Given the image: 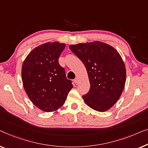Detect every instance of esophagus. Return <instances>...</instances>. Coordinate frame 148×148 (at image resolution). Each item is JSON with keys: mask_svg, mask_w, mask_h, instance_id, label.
Masks as SVG:
<instances>
[{"mask_svg": "<svg viewBox=\"0 0 148 148\" xmlns=\"http://www.w3.org/2000/svg\"><path fill=\"white\" fill-rule=\"evenodd\" d=\"M74 82H75V84H76V85L77 84H78V83H79V80H78V78H76V79H74Z\"/></svg>", "mask_w": 148, "mask_h": 148, "instance_id": "34e87169", "label": "esophagus"}]
</instances>
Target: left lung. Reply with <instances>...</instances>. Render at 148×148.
<instances>
[{
	"instance_id": "left-lung-1",
	"label": "left lung",
	"mask_w": 148,
	"mask_h": 148,
	"mask_svg": "<svg viewBox=\"0 0 148 148\" xmlns=\"http://www.w3.org/2000/svg\"><path fill=\"white\" fill-rule=\"evenodd\" d=\"M86 68L90 88L82 98L91 109L105 112L118 101L125 88L126 68L115 47L99 41L70 45Z\"/></svg>"
}]
</instances>
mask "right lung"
Wrapping results in <instances>:
<instances>
[{
  "label": "right lung",
  "mask_w": 148,
  "mask_h": 148,
  "mask_svg": "<svg viewBox=\"0 0 148 148\" xmlns=\"http://www.w3.org/2000/svg\"><path fill=\"white\" fill-rule=\"evenodd\" d=\"M65 47V43L58 41L43 43L30 51L23 63L21 77L26 94L43 111L60 109L73 88L58 62Z\"/></svg>",
  "instance_id": "1"
}]
</instances>
